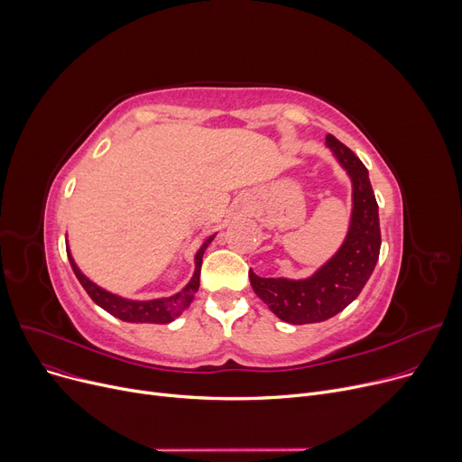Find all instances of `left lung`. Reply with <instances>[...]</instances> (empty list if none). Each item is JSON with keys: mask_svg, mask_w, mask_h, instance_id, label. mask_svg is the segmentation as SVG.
<instances>
[{"mask_svg": "<svg viewBox=\"0 0 462 462\" xmlns=\"http://www.w3.org/2000/svg\"><path fill=\"white\" fill-rule=\"evenodd\" d=\"M327 145L352 179V222L341 250L315 276L302 282L259 278L250 270V283L261 300L282 320L291 324L320 322L337 315L362 292L381 254L378 205L367 168L336 135Z\"/></svg>", "mask_w": 462, "mask_h": 462, "instance_id": "8db88e82", "label": "left lung"}]
</instances>
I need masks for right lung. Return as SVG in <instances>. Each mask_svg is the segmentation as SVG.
Wrapping results in <instances>:
<instances>
[{
	"mask_svg": "<svg viewBox=\"0 0 462 462\" xmlns=\"http://www.w3.org/2000/svg\"><path fill=\"white\" fill-rule=\"evenodd\" d=\"M212 238H214V235L205 240L201 250L196 255V274H194L192 282H189L180 292H177L170 298H158V300H149V302L125 300V298H121V296H116L112 292L100 289L98 285H95L93 282H89L84 274L79 273L70 255H69V261H70V266L74 270L78 282L81 283V287L88 291V294L91 296V300L95 304H98L102 310H106L107 313H112L114 317H117L121 320H126V322L166 324V322H171L177 315H180L189 306V302L194 300V294L199 289L201 259H203V254H205L207 246L212 242Z\"/></svg>",
	"mask_w": 462,
	"mask_h": 462,
	"instance_id": "add662e5",
	"label": "right lung"
}]
</instances>
